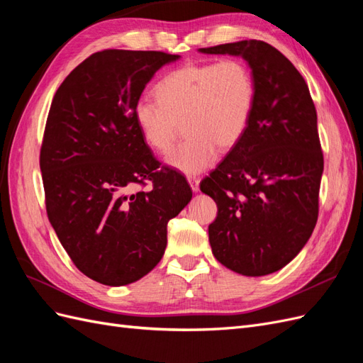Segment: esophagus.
<instances>
[{
    "label": "esophagus",
    "mask_w": 363,
    "mask_h": 363,
    "mask_svg": "<svg viewBox=\"0 0 363 363\" xmlns=\"http://www.w3.org/2000/svg\"><path fill=\"white\" fill-rule=\"evenodd\" d=\"M188 182H189L191 189H192L194 192H199V191H200V179H196V177H188Z\"/></svg>",
    "instance_id": "34e87169"
}]
</instances>
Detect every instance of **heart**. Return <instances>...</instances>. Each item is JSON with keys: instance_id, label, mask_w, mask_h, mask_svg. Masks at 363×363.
I'll return each instance as SVG.
<instances>
[{"instance_id": "heart-1", "label": "heart", "mask_w": 363, "mask_h": 363, "mask_svg": "<svg viewBox=\"0 0 363 363\" xmlns=\"http://www.w3.org/2000/svg\"><path fill=\"white\" fill-rule=\"evenodd\" d=\"M156 96L135 104V121L147 144L167 152L180 123L189 138L167 156V163L186 175L211 168L218 147H236L247 133L255 112L257 86L242 60L188 63L156 86Z\"/></svg>"}]
</instances>
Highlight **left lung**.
Segmentation results:
<instances>
[{
    "label": "left lung",
    "mask_w": 363,
    "mask_h": 363,
    "mask_svg": "<svg viewBox=\"0 0 363 363\" xmlns=\"http://www.w3.org/2000/svg\"><path fill=\"white\" fill-rule=\"evenodd\" d=\"M240 56L257 96L247 133L200 189L218 216L208 242L219 263L248 277L276 272L298 255L318 219L324 157L316 108L301 74L263 40L200 48Z\"/></svg>",
    "instance_id": "1"
}]
</instances>
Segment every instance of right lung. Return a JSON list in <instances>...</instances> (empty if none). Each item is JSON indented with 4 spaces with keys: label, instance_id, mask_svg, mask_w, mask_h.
<instances>
[{
    "label": "right lung",
    "instance_id": "right-lung-1",
    "mask_svg": "<svg viewBox=\"0 0 363 363\" xmlns=\"http://www.w3.org/2000/svg\"><path fill=\"white\" fill-rule=\"evenodd\" d=\"M179 57L95 52L52 98L40 148L48 219L74 265L107 286L133 283L157 265L168 221L192 199L182 174L160 168L133 113L152 75ZM147 181L151 190L133 192Z\"/></svg>",
    "mask_w": 363,
    "mask_h": 363
}]
</instances>
